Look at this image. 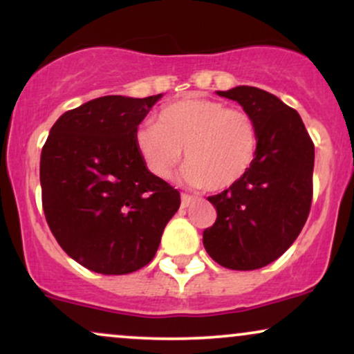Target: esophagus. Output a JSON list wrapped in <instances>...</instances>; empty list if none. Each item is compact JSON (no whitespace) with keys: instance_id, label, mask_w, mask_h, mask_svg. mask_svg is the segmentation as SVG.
<instances>
[{"instance_id":"obj_1","label":"esophagus","mask_w":354,"mask_h":354,"mask_svg":"<svg viewBox=\"0 0 354 354\" xmlns=\"http://www.w3.org/2000/svg\"><path fill=\"white\" fill-rule=\"evenodd\" d=\"M193 201H194V198L189 196V194H181V206H183V208H188V206Z\"/></svg>"}]
</instances>
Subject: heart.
I'll return each mask as SVG.
<instances>
[{
    "instance_id": "obj_1",
    "label": "heart",
    "mask_w": 354,
    "mask_h": 354,
    "mask_svg": "<svg viewBox=\"0 0 354 354\" xmlns=\"http://www.w3.org/2000/svg\"><path fill=\"white\" fill-rule=\"evenodd\" d=\"M135 148L149 173L168 180L181 161L183 181L193 188L228 189L246 176L258 153V126L241 108L206 98L166 104L158 121L135 131Z\"/></svg>"
}]
</instances>
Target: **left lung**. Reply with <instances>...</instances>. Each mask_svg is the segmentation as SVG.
<instances>
[{
  "label": "left lung",
  "mask_w": 354,
  "mask_h": 354,
  "mask_svg": "<svg viewBox=\"0 0 354 354\" xmlns=\"http://www.w3.org/2000/svg\"><path fill=\"white\" fill-rule=\"evenodd\" d=\"M218 95L254 118L258 153L241 181L208 198L218 216L203 233V245L228 270H258L293 245L306 223L315 145L298 111L265 89L236 86Z\"/></svg>",
  "instance_id": "obj_1"
}]
</instances>
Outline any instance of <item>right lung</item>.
I'll return each mask as SVG.
<instances>
[{
    "label": "right lung",
    "mask_w": 354,
    "mask_h": 354,
    "mask_svg": "<svg viewBox=\"0 0 354 354\" xmlns=\"http://www.w3.org/2000/svg\"><path fill=\"white\" fill-rule=\"evenodd\" d=\"M161 95L101 96L53 124L39 163L53 236L81 266L128 274L156 254L180 191L146 169L135 131Z\"/></svg>",
    "instance_id": "obj_1"
}]
</instances>
